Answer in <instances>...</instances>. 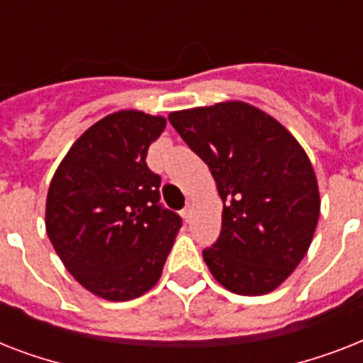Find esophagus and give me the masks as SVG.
Segmentation results:
<instances>
[{"label": "esophagus", "mask_w": 363, "mask_h": 363, "mask_svg": "<svg viewBox=\"0 0 363 363\" xmlns=\"http://www.w3.org/2000/svg\"><path fill=\"white\" fill-rule=\"evenodd\" d=\"M181 216L182 218H184V220H190V218H192V209H190V205H188V207H184V209L181 211Z\"/></svg>", "instance_id": "obj_1"}]
</instances>
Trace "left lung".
<instances>
[{
  "label": "left lung",
  "instance_id": "1",
  "mask_svg": "<svg viewBox=\"0 0 363 363\" xmlns=\"http://www.w3.org/2000/svg\"><path fill=\"white\" fill-rule=\"evenodd\" d=\"M169 122L209 165L224 203L207 267L233 294L273 292L303 259L320 216L309 156L281 122L242 101L175 111Z\"/></svg>",
  "mask_w": 363,
  "mask_h": 363
}]
</instances>
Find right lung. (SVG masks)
Masks as SVG:
<instances>
[{
    "instance_id": "obj_1",
    "label": "right lung",
    "mask_w": 363,
    "mask_h": 363,
    "mask_svg": "<svg viewBox=\"0 0 363 363\" xmlns=\"http://www.w3.org/2000/svg\"><path fill=\"white\" fill-rule=\"evenodd\" d=\"M164 116L107 115L82 133L47 194L48 239L65 269L109 301L139 298L158 282L181 216L160 205V175L147 165Z\"/></svg>"
}]
</instances>
